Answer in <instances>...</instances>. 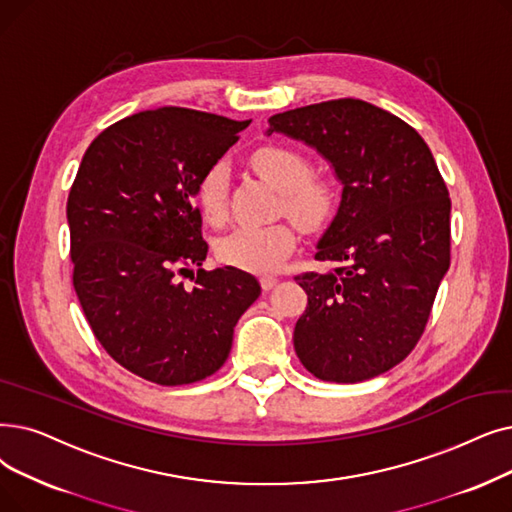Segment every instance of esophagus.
Wrapping results in <instances>:
<instances>
[{"mask_svg":"<svg viewBox=\"0 0 512 512\" xmlns=\"http://www.w3.org/2000/svg\"><path fill=\"white\" fill-rule=\"evenodd\" d=\"M276 284H278V278H276V276H261L263 291H270V288H274Z\"/></svg>","mask_w":512,"mask_h":512,"instance_id":"1","label":"esophagus"}]
</instances>
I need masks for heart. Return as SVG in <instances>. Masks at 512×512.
<instances>
[{"instance_id": "heart-1", "label": "heart", "mask_w": 512, "mask_h": 512, "mask_svg": "<svg viewBox=\"0 0 512 512\" xmlns=\"http://www.w3.org/2000/svg\"><path fill=\"white\" fill-rule=\"evenodd\" d=\"M251 165L282 194L280 207L303 228H320L337 209V192L330 182L314 177L309 157L297 148L268 144L251 154ZM194 201L203 217L221 226L228 217V169L224 163L207 167L194 186ZM291 224L240 226L217 242V257L249 272H274L295 249Z\"/></svg>"}]
</instances>
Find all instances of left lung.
Masks as SVG:
<instances>
[{
	"mask_svg": "<svg viewBox=\"0 0 512 512\" xmlns=\"http://www.w3.org/2000/svg\"><path fill=\"white\" fill-rule=\"evenodd\" d=\"M314 146L343 184L318 242L326 274L295 276L307 307L295 351L320 381L360 383L408 358L450 268V192L418 131L387 110L339 98L270 117Z\"/></svg>",
	"mask_w": 512,
	"mask_h": 512,
	"instance_id": "8db88e82",
	"label": "left lung"
}]
</instances>
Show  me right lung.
Masks as SVG:
<instances>
[{"label": "right lung", "instance_id": "right-lung-1", "mask_svg": "<svg viewBox=\"0 0 512 512\" xmlns=\"http://www.w3.org/2000/svg\"><path fill=\"white\" fill-rule=\"evenodd\" d=\"M247 125L180 106L142 110L83 154L66 203L75 293L110 358L150 383L215 374L238 318L261 295L232 265L201 268L209 247L192 205L198 177ZM192 267L197 280L186 289L179 276Z\"/></svg>", "mask_w": 512, "mask_h": 512}]
</instances>
